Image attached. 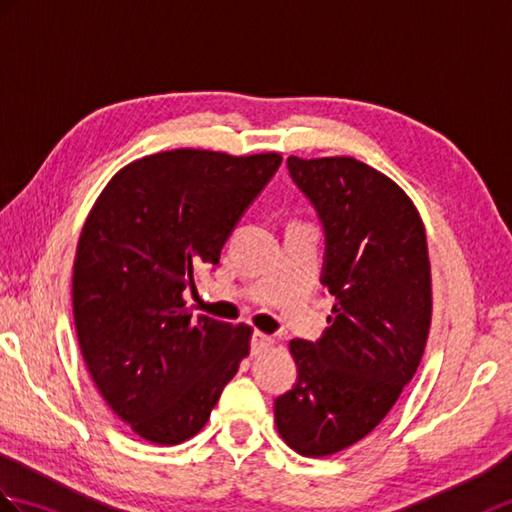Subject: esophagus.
<instances>
[{
	"mask_svg": "<svg viewBox=\"0 0 512 512\" xmlns=\"http://www.w3.org/2000/svg\"><path fill=\"white\" fill-rule=\"evenodd\" d=\"M270 347H272V338L266 336V334H261V331H255L253 340H251V353H253V355H259V353L268 351Z\"/></svg>",
	"mask_w": 512,
	"mask_h": 512,
	"instance_id": "esophagus-1",
	"label": "esophagus"
}]
</instances>
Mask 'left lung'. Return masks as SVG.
Masks as SVG:
<instances>
[{"instance_id":"8db88e82","label":"left lung","mask_w":512,"mask_h":512,"mask_svg":"<svg viewBox=\"0 0 512 512\" xmlns=\"http://www.w3.org/2000/svg\"><path fill=\"white\" fill-rule=\"evenodd\" d=\"M325 231L320 281L336 296L316 342L292 340L299 368L277 397L281 438L307 458L371 434L423 358L432 323L425 229L406 192L353 157L288 159Z\"/></svg>"}]
</instances>
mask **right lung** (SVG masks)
I'll list each match as a JSON object with an SVG mask.
<instances>
[{"mask_svg": "<svg viewBox=\"0 0 512 512\" xmlns=\"http://www.w3.org/2000/svg\"><path fill=\"white\" fill-rule=\"evenodd\" d=\"M281 154L181 148L117 172L82 227L71 279L82 358L109 408L157 445L196 436L253 329L185 307Z\"/></svg>", "mask_w": 512, "mask_h": 512, "instance_id": "1", "label": "right lung"}]
</instances>
